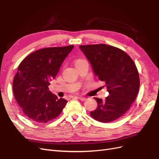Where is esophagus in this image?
Wrapping results in <instances>:
<instances>
[{
	"instance_id": "1",
	"label": "esophagus",
	"mask_w": 159,
	"mask_h": 159,
	"mask_svg": "<svg viewBox=\"0 0 159 159\" xmlns=\"http://www.w3.org/2000/svg\"><path fill=\"white\" fill-rule=\"evenodd\" d=\"M78 98H80V99L81 101H86V100L87 99V98L84 97H78Z\"/></svg>"
}]
</instances>
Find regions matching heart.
<instances>
[{"instance_id":"1","label":"heart","mask_w":159,"mask_h":159,"mask_svg":"<svg viewBox=\"0 0 159 159\" xmlns=\"http://www.w3.org/2000/svg\"><path fill=\"white\" fill-rule=\"evenodd\" d=\"M84 61V59H81V58H79V59H78V60H76V61H75V64H78V63H79L80 62H81V61Z\"/></svg>"}]
</instances>
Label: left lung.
Here are the masks:
<instances>
[{
    "label": "left lung",
    "instance_id": "1",
    "mask_svg": "<svg viewBox=\"0 0 159 159\" xmlns=\"http://www.w3.org/2000/svg\"><path fill=\"white\" fill-rule=\"evenodd\" d=\"M94 74L105 83L109 95L104 101L94 97L98 106L91 116L107 123L121 117L138 95L140 82L138 69L128 54L105 44L80 45Z\"/></svg>",
    "mask_w": 159,
    "mask_h": 159
}]
</instances>
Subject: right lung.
I'll use <instances>...</instances> for the list:
<instances>
[{
	"label": "right lung",
	"mask_w": 159,
	"mask_h": 159,
	"mask_svg": "<svg viewBox=\"0 0 159 159\" xmlns=\"http://www.w3.org/2000/svg\"><path fill=\"white\" fill-rule=\"evenodd\" d=\"M74 45L39 49L20 64L13 81V93L21 111L30 120L47 123L61 114L68 101L48 89Z\"/></svg>",
	"instance_id": "obj_1"
}]
</instances>
